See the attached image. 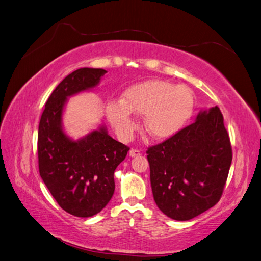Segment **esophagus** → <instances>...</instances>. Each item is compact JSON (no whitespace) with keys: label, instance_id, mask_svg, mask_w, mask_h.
Segmentation results:
<instances>
[{"label":"esophagus","instance_id":"1","mask_svg":"<svg viewBox=\"0 0 261 261\" xmlns=\"http://www.w3.org/2000/svg\"><path fill=\"white\" fill-rule=\"evenodd\" d=\"M129 155L131 158H137V156L141 155V152L139 150H135V148H132V150L129 151Z\"/></svg>","mask_w":261,"mask_h":261}]
</instances>
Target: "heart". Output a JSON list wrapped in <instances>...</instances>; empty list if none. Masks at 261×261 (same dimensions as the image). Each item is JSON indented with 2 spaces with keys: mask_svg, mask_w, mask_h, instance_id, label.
<instances>
[{
  "mask_svg": "<svg viewBox=\"0 0 261 261\" xmlns=\"http://www.w3.org/2000/svg\"><path fill=\"white\" fill-rule=\"evenodd\" d=\"M195 108V96L186 85L150 80L131 85L120 102L109 101L106 116L119 138L128 140L137 129L132 114L144 115V128L151 137L164 140L175 136L187 124Z\"/></svg>",
  "mask_w": 261,
  "mask_h": 261,
  "instance_id": "b5f03b06",
  "label": "heart"
}]
</instances>
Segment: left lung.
Listing matches in <instances>:
<instances>
[{
  "instance_id": "obj_1",
  "label": "left lung",
  "mask_w": 261,
  "mask_h": 261,
  "mask_svg": "<svg viewBox=\"0 0 261 261\" xmlns=\"http://www.w3.org/2000/svg\"><path fill=\"white\" fill-rule=\"evenodd\" d=\"M146 154L155 203L168 218L188 221L219 202L233 156L218 106Z\"/></svg>"
}]
</instances>
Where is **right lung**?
I'll return each instance as SVG.
<instances>
[{
	"label": "right lung",
	"instance_id": "right-lung-1",
	"mask_svg": "<svg viewBox=\"0 0 261 261\" xmlns=\"http://www.w3.org/2000/svg\"><path fill=\"white\" fill-rule=\"evenodd\" d=\"M106 73L82 68L69 74L50 95L39 122L40 177L58 204L79 218L93 217L107 205L115 191V170L129 151L103 125L79 140L71 139L63 129L68 98L91 91Z\"/></svg>",
	"mask_w": 261,
	"mask_h": 261
}]
</instances>
